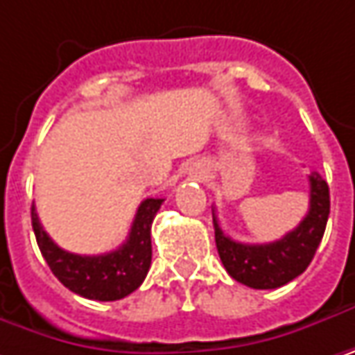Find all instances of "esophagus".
Wrapping results in <instances>:
<instances>
[{
	"label": "esophagus",
	"mask_w": 355,
	"mask_h": 355,
	"mask_svg": "<svg viewBox=\"0 0 355 355\" xmlns=\"http://www.w3.org/2000/svg\"><path fill=\"white\" fill-rule=\"evenodd\" d=\"M191 173H193V177H197V178H200V177H202V175H205V171H202L200 166H195V168H193Z\"/></svg>",
	"instance_id": "34e87169"
}]
</instances>
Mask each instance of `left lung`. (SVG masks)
<instances>
[{
    "label": "left lung",
    "mask_w": 355,
    "mask_h": 355,
    "mask_svg": "<svg viewBox=\"0 0 355 355\" xmlns=\"http://www.w3.org/2000/svg\"><path fill=\"white\" fill-rule=\"evenodd\" d=\"M329 217V187L318 173L309 175V211L285 237L249 245L223 233L213 209L215 243L227 273L253 289H277L302 275L311 263Z\"/></svg>",
    "instance_id": "8db88e82"
}]
</instances>
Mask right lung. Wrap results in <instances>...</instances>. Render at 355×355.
Segmentation results:
<instances>
[{
  "instance_id": "obj_1",
  "label": "right lung",
  "mask_w": 355,
  "mask_h": 355,
  "mask_svg": "<svg viewBox=\"0 0 355 355\" xmlns=\"http://www.w3.org/2000/svg\"><path fill=\"white\" fill-rule=\"evenodd\" d=\"M164 198H146L140 202L128 239L104 255H76L58 247L44 231L32 205V227L37 247L52 273L70 291L96 302H116L130 295L144 282L150 261V227Z\"/></svg>"
}]
</instances>
